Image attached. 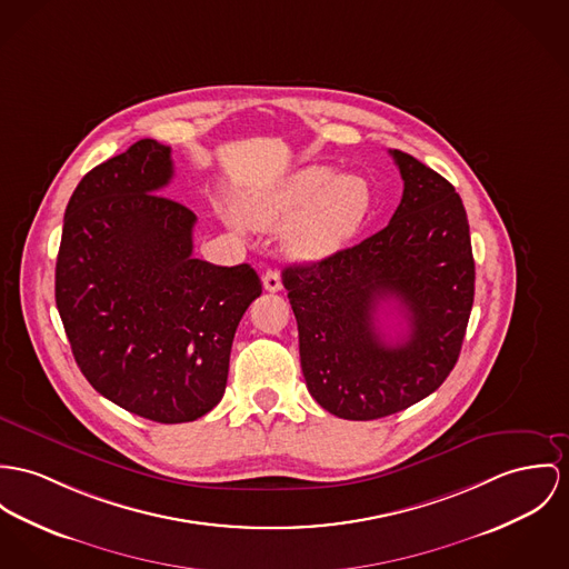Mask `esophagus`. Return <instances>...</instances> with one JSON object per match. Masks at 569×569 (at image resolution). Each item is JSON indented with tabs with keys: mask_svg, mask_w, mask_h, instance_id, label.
<instances>
[{
	"mask_svg": "<svg viewBox=\"0 0 569 569\" xmlns=\"http://www.w3.org/2000/svg\"><path fill=\"white\" fill-rule=\"evenodd\" d=\"M262 281L263 288H266L268 292H279V290H281V277H279V272H277L274 268H268V270L263 272Z\"/></svg>",
	"mask_w": 569,
	"mask_h": 569,
	"instance_id": "esophagus-1",
	"label": "esophagus"
}]
</instances>
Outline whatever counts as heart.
Segmentation results:
<instances>
[{
    "mask_svg": "<svg viewBox=\"0 0 569 569\" xmlns=\"http://www.w3.org/2000/svg\"><path fill=\"white\" fill-rule=\"evenodd\" d=\"M372 203L363 177L311 164L281 181L233 201V217L247 227L288 222L283 249L290 258L316 262L340 251L363 224Z\"/></svg>",
    "mask_w": 569,
    "mask_h": 569,
    "instance_id": "1",
    "label": "heart"
}]
</instances>
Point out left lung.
<instances>
[{
    "instance_id": "8db88e82",
    "label": "left lung",
    "mask_w": 569,
    "mask_h": 569,
    "mask_svg": "<svg viewBox=\"0 0 569 569\" xmlns=\"http://www.w3.org/2000/svg\"><path fill=\"white\" fill-rule=\"evenodd\" d=\"M405 181L388 227L320 262L283 268L307 390L345 420H377L436 392L455 368L475 303L470 224L455 186L398 149ZM395 301L408 336L378 327Z\"/></svg>"
}]
</instances>
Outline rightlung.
<instances>
[{
    "label": "right lung",
    "instance_id": "right-lung-1",
    "mask_svg": "<svg viewBox=\"0 0 569 569\" xmlns=\"http://www.w3.org/2000/svg\"><path fill=\"white\" fill-rule=\"evenodd\" d=\"M171 147L151 138L82 177L64 212L56 306L88 383L140 418L192 422L219 405L249 263L192 258L197 217L160 194Z\"/></svg>",
    "mask_w": 569,
    "mask_h": 569
}]
</instances>
